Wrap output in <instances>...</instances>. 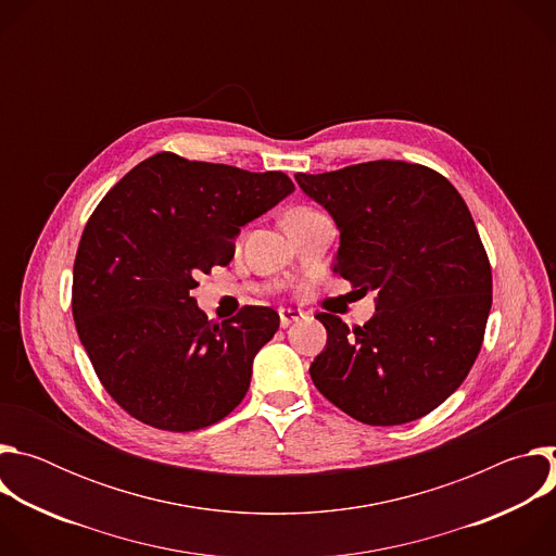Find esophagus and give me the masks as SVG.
I'll return each instance as SVG.
<instances>
[{"instance_id": "34e87169", "label": "esophagus", "mask_w": 556, "mask_h": 556, "mask_svg": "<svg viewBox=\"0 0 556 556\" xmlns=\"http://www.w3.org/2000/svg\"><path fill=\"white\" fill-rule=\"evenodd\" d=\"M303 319V312L301 309H292V307H281L279 309V321H281V328H288L296 321Z\"/></svg>"}]
</instances>
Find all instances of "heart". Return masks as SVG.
Returning <instances> with one entry per match:
<instances>
[{
  "mask_svg": "<svg viewBox=\"0 0 556 556\" xmlns=\"http://www.w3.org/2000/svg\"><path fill=\"white\" fill-rule=\"evenodd\" d=\"M312 213H316V211L309 208V206H294V208H290V211L286 213L283 222H288V219H301V217H307V215H312Z\"/></svg>",
  "mask_w": 556,
  "mask_h": 556,
  "instance_id": "obj_1",
  "label": "heart"
}]
</instances>
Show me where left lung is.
Returning a JSON list of instances; mask_svg holds the SVG:
<instances>
[{
    "label": "left lung",
    "mask_w": 556,
    "mask_h": 556,
    "mask_svg": "<svg viewBox=\"0 0 556 556\" xmlns=\"http://www.w3.org/2000/svg\"><path fill=\"white\" fill-rule=\"evenodd\" d=\"M341 230L334 273L376 290V314L348 328L321 312L314 387L358 422L393 427L440 407L480 354L493 303L489 255L470 211L438 172L374 161L296 174Z\"/></svg>",
    "instance_id": "obj_1"
}]
</instances>
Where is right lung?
Instances as JSON below:
<instances>
[{
  "mask_svg": "<svg viewBox=\"0 0 556 556\" xmlns=\"http://www.w3.org/2000/svg\"><path fill=\"white\" fill-rule=\"evenodd\" d=\"M294 191L281 172L155 153L94 208L78 242L72 314L94 371L136 420L198 431L244 401L279 314L247 305L208 321L191 290L235 255L242 226Z\"/></svg>",
  "mask_w": 556,
  "mask_h": 556,
  "instance_id": "right-lung-1",
  "label": "right lung"
}]
</instances>
